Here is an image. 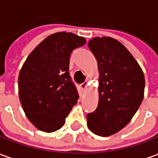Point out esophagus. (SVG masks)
Here are the masks:
<instances>
[{
  "mask_svg": "<svg viewBox=\"0 0 158 158\" xmlns=\"http://www.w3.org/2000/svg\"><path fill=\"white\" fill-rule=\"evenodd\" d=\"M87 86H88V82H87V81H85L84 83H82V84L80 85V86H81V88H82L83 91H86Z\"/></svg>",
  "mask_w": 158,
  "mask_h": 158,
  "instance_id": "obj_1",
  "label": "esophagus"
}]
</instances>
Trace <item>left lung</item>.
Listing matches in <instances>:
<instances>
[{
  "instance_id": "1",
  "label": "left lung",
  "mask_w": 158,
  "mask_h": 158,
  "mask_svg": "<svg viewBox=\"0 0 158 158\" xmlns=\"http://www.w3.org/2000/svg\"><path fill=\"white\" fill-rule=\"evenodd\" d=\"M88 47L98 64L99 102L96 110L86 116L87 127L106 137L133 118L144 97L145 79L138 62L118 40L95 37Z\"/></svg>"
}]
</instances>
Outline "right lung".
I'll use <instances>...</instances> for the list:
<instances>
[{
  "label": "right lung",
  "instance_id": "obj_1",
  "mask_svg": "<svg viewBox=\"0 0 158 158\" xmlns=\"http://www.w3.org/2000/svg\"><path fill=\"white\" fill-rule=\"evenodd\" d=\"M86 42L72 32H56L24 61L18 76L19 100L25 116L39 130L52 133L60 129L77 103L79 94L68 72L70 56Z\"/></svg>",
  "mask_w": 158,
  "mask_h": 158
}]
</instances>
